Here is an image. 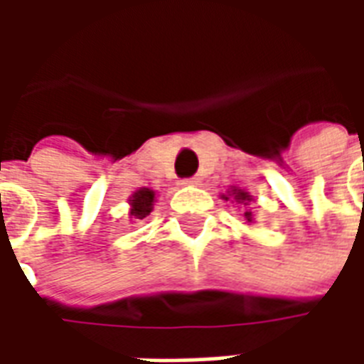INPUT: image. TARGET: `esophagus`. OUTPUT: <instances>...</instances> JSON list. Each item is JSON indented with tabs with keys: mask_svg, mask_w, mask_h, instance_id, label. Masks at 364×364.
Segmentation results:
<instances>
[{
	"mask_svg": "<svg viewBox=\"0 0 364 364\" xmlns=\"http://www.w3.org/2000/svg\"><path fill=\"white\" fill-rule=\"evenodd\" d=\"M181 185H200V177H187V179H183Z\"/></svg>",
	"mask_w": 364,
	"mask_h": 364,
	"instance_id": "34e87169",
	"label": "esophagus"
}]
</instances>
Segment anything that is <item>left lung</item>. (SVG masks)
<instances>
[{
    "label": "left lung",
    "mask_w": 364,
    "mask_h": 364,
    "mask_svg": "<svg viewBox=\"0 0 364 364\" xmlns=\"http://www.w3.org/2000/svg\"><path fill=\"white\" fill-rule=\"evenodd\" d=\"M236 197H237V198H242V200H245V198H247V193H237ZM245 218H247V220L252 222V213H245Z\"/></svg>",
    "instance_id": "8db88e82"
}]
</instances>
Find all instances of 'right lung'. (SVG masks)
<instances>
[{
    "instance_id": "1",
    "label": "right lung",
    "mask_w": 364,
    "mask_h": 364,
    "mask_svg": "<svg viewBox=\"0 0 364 364\" xmlns=\"http://www.w3.org/2000/svg\"><path fill=\"white\" fill-rule=\"evenodd\" d=\"M151 203H154V191L140 189L132 197V210H130V214L134 218H146L151 213Z\"/></svg>"
}]
</instances>
